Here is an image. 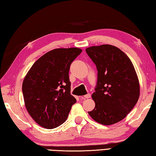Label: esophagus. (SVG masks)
Instances as JSON below:
<instances>
[{
	"label": "esophagus",
	"mask_w": 156,
	"mask_h": 156,
	"mask_svg": "<svg viewBox=\"0 0 156 156\" xmlns=\"http://www.w3.org/2000/svg\"><path fill=\"white\" fill-rule=\"evenodd\" d=\"M91 98V94H88L85 95V96H84L83 97H82V98L83 99H87V98Z\"/></svg>",
	"instance_id": "1"
}]
</instances>
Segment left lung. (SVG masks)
Segmentation results:
<instances>
[{
	"label": "left lung",
	"mask_w": 156,
	"mask_h": 156,
	"mask_svg": "<svg viewBox=\"0 0 156 156\" xmlns=\"http://www.w3.org/2000/svg\"><path fill=\"white\" fill-rule=\"evenodd\" d=\"M85 51L98 70L96 91L91 96L95 108L88 113L104 125L120 122L140 96L139 80L133 63L125 53L111 44L89 47Z\"/></svg>",
	"instance_id": "left-lung-1"
}]
</instances>
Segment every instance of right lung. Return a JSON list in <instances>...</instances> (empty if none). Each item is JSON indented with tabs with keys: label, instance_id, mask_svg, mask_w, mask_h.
<instances>
[{
	"label": "right lung",
	"instance_id": "right-lung-1",
	"mask_svg": "<svg viewBox=\"0 0 156 156\" xmlns=\"http://www.w3.org/2000/svg\"><path fill=\"white\" fill-rule=\"evenodd\" d=\"M82 50L77 47L51 50L34 63L23 82L29 114L42 127L51 129L64 123L76 100L71 95L70 65Z\"/></svg>",
	"mask_w": 156,
	"mask_h": 156
}]
</instances>
